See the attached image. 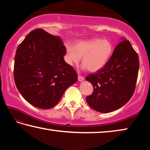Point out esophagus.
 I'll return each mask as SVG.
<instances>
[{
    "label": "esophagus",
    "instance_id": "obj_1",
    "mask_svg": "<svg viewBox=\"0 0 150 150\" xmlns=\"http://www.w3.org/2000/svg\"><path fill=\"white\" fill-rule=\"evenodd\" d=\"M85 79V78L83 77V76H81V75H79L78 76V80L79 81H83Z\"/></svg>",
    "mask_w": 150,
    "mask_h": 150
}]
</instances>
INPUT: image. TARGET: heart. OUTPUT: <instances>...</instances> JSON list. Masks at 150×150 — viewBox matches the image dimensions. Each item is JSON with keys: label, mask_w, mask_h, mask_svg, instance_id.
I'll return each instance as SVG.
<instances>
[{"label": "heart", "mask_w": 150, "mask_h": 150, "mask_svg": "<svg viewBox=\"0 0 150 150\" xmlns=\"http://www.w3.org/2000/svg\"><path fill=\"white\" fill-rule=\"evenodd\" d=\"M113 52V45L108 40L95 38L66 45L65 60L71 65H77L83 57V67L92 72L105 66Z\"/></svg>", "instance_id": "heart-1"}]
</instances>
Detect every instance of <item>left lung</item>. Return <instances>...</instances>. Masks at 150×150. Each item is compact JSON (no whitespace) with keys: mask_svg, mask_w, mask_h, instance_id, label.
I'll return each instance as SVG.
<instances>
[{"mask_svg":"<svg viewBox=\"0 0 150 150\" xmlns=\"http://www.w3.org/2000/svg\"><path fill=\"white\" fill-rule=\"evenodd\" d=\"M139 65L138 55L130 42L122 40L102 69L86 77L93 87V93L86 97L90 107L107 113L128 103L135 91Z\"/></svg>","mask_w":150,"mask_h":150,"instance_id":"1","label":"left lung"}]
</instances>
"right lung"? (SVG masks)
<instances>
[{
  "label": "right lung",
  "mask_w": 150,
  "mask_h": 150,
  "mask_svg": "<svg viewBox=\"0 0 150 150\" xmlns=\"http://www.w3.org/2000/svg\"><path fill=\"white\" fill-rule=\"evenodd\" d=\"M65 54L62 39L41 28L30 32L18 46L14 82L24 99L35 107H54L77 82L75 70L63 59Z\"/></svg>",
  "instance_id": "right-lung-1"
}]
</instances>
